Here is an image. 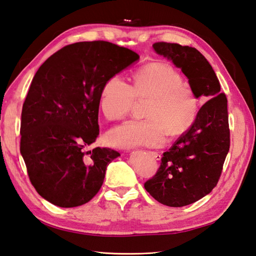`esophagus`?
I'll list each match as a JSON object with an SVG mask.
<instances>
[{
    "label": "esophagus",
    "instance_id": "esophagus-1",
    "mask_svg": "<svg viewBox=\"0 0 256 256\" xmlns=\"http://www.w3.org/2000/svg\"><path fill=\"white\" fill-rule=\"evenodd\" d=\"M148 154H150L152 158H154L156 160H160L161 159V154L159 152H148Z\"/></svg>",
    "mask_w": 256,
    "mask_h": 256
}]
</instances>
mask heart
<instances>
[{
    "label": "heart",
    "mask_w": 256,
    "mask_h": 256,
    "mask_svg": "<svg viewBox=\"0 0 256 256\" xmlns=\"http://www.w3.org/2000/svg\"><path fill=\"white\" fill-rule=\"evenodd\" d=\"M182 74L166 63L141 67L131 86L120 74L108 79L100 92V108L108 120H120L130 112L136 99H148L145 120H128L108 134L116 147L158 146L170 136L184 134L194 122L198 102L184 84Z\"/></svg>",
    "instance_id": "1"
}]
</instances>
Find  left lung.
<instances>
[{
	"label": "left lung",
	"mask_w": 256,
	"mask_h": 256,
	"mask_svg": "<svg viewBox=\"0 0 256 256\" xmlns=\"http://www.w3.org/2000/svg\"><path fill=\"white\" fill-rule=\"evenodd\" d=\"M154 50L182 69L196 98L206 102L192 126L164 152L157 173L144 188L159 203L182 207L210 193L230 150L228 99L202 53L189 46L156 42Z\"/></svg>",
	"instance_id": "1"
}]
</instances>
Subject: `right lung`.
<instances>
[{
	"label": "right lung",
	"instance_id": "add662e5",
	"mask_svg": "<svg viewBox=\"0 0 256 256\" xmlns=\"http://www.w3.org/2000/svg\"><path fill=\"white\" fill-rule=\"evenodd\" d=\"M138 58L109 42H81L52 54L35 74L22 106L20 152L30 182L48 202L81 206L102 188L108 164L120 154L86 150L99 134L100 92Z\"/></svg>",
	"mask_w": 256,
	"mask_h": 256
}]
</instances>
